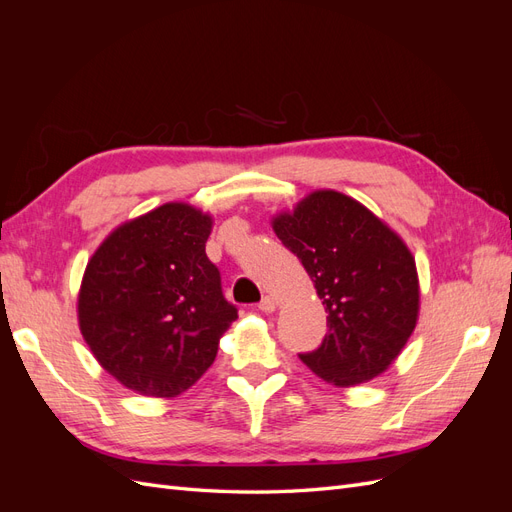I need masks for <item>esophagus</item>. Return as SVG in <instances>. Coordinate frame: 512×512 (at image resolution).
<instances>
[{"instance_id":"1","label":"esophagus","mask_w":512,"mask_h":512,"mask_svg":"<svg viewBox=\"0 0 512 512\" xmlns=\"http://www.w3.org/2000/svg\"><path fill=\"white\" fill-rule=\"evenodd\" d=\"M258 307H260L262 312H265V314H273L275 309H277V301H275L273 297H265V299L260 301V305H258Z\"/></svg>"}]
</instances>
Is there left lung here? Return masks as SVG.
Wrapping results in <instances>:
<instances>
[{
  "label": "left lung",
  "instance_id": "1",
  "mask_svg": "<svg viewBox=\"0 0 512 512\" xmlns=\"http://www.w3.org/2000/svg\"><path fill=\"white\" fill-rule=\"evenodd\" d=\"M273 232L301 260L327 312L329 333L301 361L337 389L378 378L406 348L421 312L406 241L359 200L314 190L275 213Z\"/></svg>",
  "mask_w": 512,
  "mask_h": 512
}]
</instances>
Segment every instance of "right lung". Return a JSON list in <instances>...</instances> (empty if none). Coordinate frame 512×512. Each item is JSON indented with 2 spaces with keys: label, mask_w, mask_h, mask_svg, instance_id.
Here are the masks:
<instances>
[{
  "label": "right lung",
  "mask_w": 512,
  "mask_h": 512,
  "mask_svg": "<svg viewBox=\"0 0 512 512\" xmlns=\"http://www.w3.org/2000/svg\"><path fill=\"white\" fill-rule=\"evenodd\" d=\"M211 230L209 211L175 200L119 224L87 262L81 335L102 369L138 395L188 391L237 320L205 254Z\"/></svg>",
  "instance_id": "obj_1"
}]
</instances>
